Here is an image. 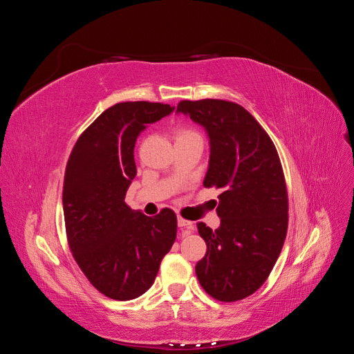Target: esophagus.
Here are the masks:
<instances>
[{
	"mask_svg": "<svg viewBox=\"0 0 354 354\" xmlns=\"http://www.w3.org/2000/svg\"><path fill=\"white\" fill-rule=\"evenodd\" d=\"M177 224H178V227H180L181 230H183V234H189V233L194 232V229H195L194 223L186 220V218H183L181 216L177 217Z\"/></svg>",
	"mask_w": 354,
	"mask_h": 354,
	"instance_id": "obj_1",
	"label": "esophagus"
}]
</instances>
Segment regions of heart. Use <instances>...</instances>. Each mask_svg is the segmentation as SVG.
<instances>
[{
  "instance_id": "obj_1",
  "label": "heart",
  "mask_w": 354,
  "mask_h": 354,
  "mask_svg": "<svg viewBox=\"0 0 354 354\" xmlns=\"http://www.w3.org/2000/svg\"><path fill=\"white\" fill-rule=\"evenodd\" d=\"M174 138H176V143H180V142L194 140V138H201V137L194 128H190L187 125H180L174 130Z\"/></svg>"
}]
</instances>
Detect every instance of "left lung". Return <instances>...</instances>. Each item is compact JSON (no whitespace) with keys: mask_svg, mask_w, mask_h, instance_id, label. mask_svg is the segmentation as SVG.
<instances>
[{"mask_svg":"<svg viewBox=\"0 0 354 354\" xmlns=\"http://www.w3.org/2000/svg\"><path fill=\"white\" fill-rule=\"evenodd\" d=\"M177 112L205 127L211 155L203 186L221 189L220 227L196 224L207 243L195 267L198 281L218 301H239L267 281L286 238L288 190L281 159L269 134L238 103L181 100Z\"/></svg>","mask_w":354,"mask_h":354,"instance_id":"obj_1","label":"left lung"}]
</instances>
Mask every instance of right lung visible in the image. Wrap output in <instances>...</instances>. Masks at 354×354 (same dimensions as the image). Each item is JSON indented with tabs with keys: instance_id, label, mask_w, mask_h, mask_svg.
I'll use <instances>...</instances> for the list:
<instances>
[{
	"instance_id": "add662e5",
	"label": "right lung",
	"mask_w": 354,
	"mask_h": 354,
	"mask_svg": "<svg viewBox=\"0 0 354 354\" xmlns=\"http://www.w3.org/2000/svg\"><path fill=\"white\" fill-rule=\"evenodd\" d=\"M171 112L164 103H116L85 128L68 159L63 214L69 248L90 283L112 299L145 294L176 241L173 209L147 217L124 201L137 174L138 134Z\"/></svg>"
}]
</instances>
